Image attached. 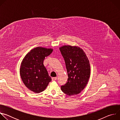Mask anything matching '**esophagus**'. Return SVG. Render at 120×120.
Returning a JSON list of instances; mask_svg holds the SVG:
<instances>
[{"label":"esophagus","instance_id":"34e87169","mask_svg":"<svg viewBox=\"0 0 120 120\" xmlns=\"http://www.w3.org/2000/svg\"><path fill=\"white\" fill-rule=\"evenodd\" d=\"M52 81H56V80H57V77H52Z\"/></svg>","mask_w":120,"mask_h":120}]
</instances>
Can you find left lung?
<instances>
[{"label":"left lung","mask_w":120,"mask_h":120,"mask_svg":"<svg viewBox=\"0 0 120 120\" xmlns=\"http://www.w3.org/2000/svg\"><path fill=\"white\" fill-rule=\"evenodd\" d=\"M65 61L68 78L61 88L65 94H79L86 86L90 75L89 60L79 47L64 45L59 48Z\"/></svg>","instance_id":"1"}]
</instances>
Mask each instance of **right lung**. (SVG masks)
I'll list each match as a JSON object with an SVG mask.
<instances>
[{
  "mask_svg": "<svg viewBox=\"0 0 120 120\" xmlns=\"http://www.w3.org/2000/svg\"><path fill=\"white\" fill-rule=\"evenodd\" d=\"M53 49L38 47L31 50L24 58L20 68L23 82L31 91L40 93L45 90L52 80L43 62Z\"/></svg>",
  "mask_w": 120,
  "mask_h": 120,
  "instance_id": "obj_1",
  "label": "right lung"
}]
</instances>
